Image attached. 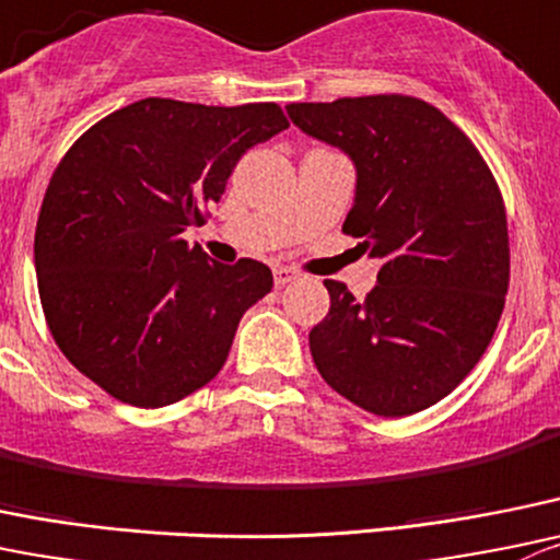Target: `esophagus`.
<instances>
[{
	"label": "esophagus",
	"instance_id": "esophagus-1",
	"mask_svg": "<svg viewBox=\"0 0 560 560\" xmlns=\"http://www.w3.org/2000/svg\"><path fill=\"white\" fill-rule=\"evenodd\" d=\"M298 279V270H292V268H273V281L279 287H284V284H290V281H295Z\"/></svg>",
	"mask_w": 560,
	"mask_h": 560
}]
</instances>
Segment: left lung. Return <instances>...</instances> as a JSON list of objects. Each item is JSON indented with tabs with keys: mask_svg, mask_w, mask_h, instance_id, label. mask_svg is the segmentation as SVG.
<instances>
[{
	"mask_svg": "<svg viewBox=\"0 0 560 560\" xmlns=\"http://www.w3.org/2000/svg\"><path fill=\"white\" fill-rule=\"evenodd\" d=\"M292 122L358 170L341 232L383 259L358 301L328 279L330 312L308 334L325 383L374 416L427 410L490 347L509 290L501 188L463 128L412 95L290 103Z\"/></svg>",
	"mask_w": 560,
	"mask_h": 560,
	"instance_id": "1",
	"label": "left lung"
}]
</instances>
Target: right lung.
<instances>
[{
  "mask_svg": "<svg viewBox=\"0 0 560 560\" xmlns=\"http://www.w3.org/2000/svg\"><path fill=\"white\" fill-rule=\"evenodd\" d=\"M284 128L279 103L144 97L62 155L37 215V292L62 355L108 396L164 407L221 372L273 273L210 262L183 232L205 224L243 153Z\"/></svg>",
  "mask_w": 560,
  "mask_h": 560,
  "instance_id": "add662e5",
  "label": "right lung"
}]
</instances>
